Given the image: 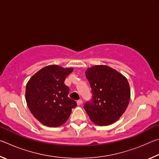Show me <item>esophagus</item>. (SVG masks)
I'll return each mask as SVG.
<instances>
[{
    "label": "esophagus",
    "instance_id": "esophagus-1",
    "mask_svg": "<svg viewBox=\"0 0 159 159\" xmlns=\"http://www.w3.org/2000/svg\"><path fill=\"white\" fill-rule=\"evenodd\" d=\"M76 103H77V104L78 105H81V104H83V102H82V100H80V99H79V100H77L76 101Z\"/></svg>",
    "mask_w": 159,
    "mask_h": 159
}]
</instances>
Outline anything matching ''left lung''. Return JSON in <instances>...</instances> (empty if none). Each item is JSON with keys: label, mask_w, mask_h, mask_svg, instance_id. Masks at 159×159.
I'll list each match as a JSON object with an SVG mask.
<instances>
[{"label": "left lung", "mask_w": 159, "mask_h": 159, "mask_svg": "<svg viewBox=\"0 0 159 159\" xmlns=\"http://www.w3.org/2000/svg\"><path fill=\"white\" fill-rule=\"evenodd\" d=\"M90 84L93 99L84 109L90 119L100 126L117 121L127 109L130 89L126 78L106 65H95L85 71Z\"/></svg>", "instance_id": "left-lung-1"}]
</instances>
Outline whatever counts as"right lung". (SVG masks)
Masks as SVG:
<instances>
[{
	"label": "right lung",
	"instance_id": "add662e5",
	"mask_svg": "<svg viewBox=\"0 0 159 159\" xmlns=\"http://www.w3.org/2000/svg\"><path fill=\"white\" fill-rule=\"evenodd\" d=\"M74 68L49 65L32 76L26 86L25 98L34 116L48 127H59L69 117L76 102L68 97L64 80Z\"/></svg>",
	"mask_w": 159,
	"mask_h": 159
}]
</instances>
